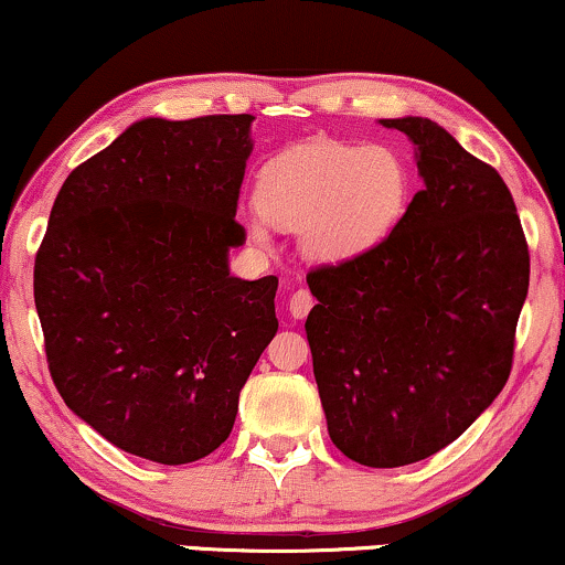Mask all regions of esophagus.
I'll list each match as a JSON object with an SVG mask.
<instances>
[{
	"instance_id": "34e87169",
	"label": "esophagus",
	"mask_w": 565,
	"mask_h": 565,
	"mask_svg": "<svg viewBox=\"0 0 565 565\" xmlns=\"http://www.w3.org/2000/svg\"><path fill=\"white\" fill-rule=\"evenodd\" d=\"M311 306H313V296L309 290H296L290 296V317L292 319H303V317H309V311H311Z\"/></svg>"
}]
</instances>
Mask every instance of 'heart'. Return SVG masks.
<instances>
[{"mask_svg": "<svg viewBox=\"0 0 565 565\" xmlns=\"http://www.w3.org/2000/svg\"><path fill=\"white\" fill-rule=\"evenodd\" d=\"M407 192V168L384 145L311 142L262 168L248 233L269 244V223L298 228L309 259L340 265L386 238Z\"/></svg>", "mask_w": 565, "mask_h": 565, "instance_id": "1", "label": "heart"}]
</instances>
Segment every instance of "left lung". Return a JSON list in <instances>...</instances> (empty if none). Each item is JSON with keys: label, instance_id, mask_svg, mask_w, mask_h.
<instances>
[{"label": "left lung", "instance_id": "8db88e82", "mask_svg": "<svg viewBox=\"0 0 565 565\" xmlns=\"http://www.w3.org/2000/svg\"><path fill=\"white\" fill-rule=\"evenodd\" d=\"M381 124L413 139L423 189L371 252L309 273L306 337L332 444L402 467L457 441L507 386L530 248L493 166L423 116Z\"/></svg>", "mask_w": 565, "mask_h": 565}]
</instances>
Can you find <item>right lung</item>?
Wrapping results in <instances>:
<instances>
[{
  "label": "right lung",
  "mask_w": 565,
  "mask_h": 565,
  "mask_svg": "<svg viewBox=\"0 0 565 565\" xmlns=\"http://www.w3.org/2000/svg\"><path fill=\"white\" fill-rule=\"evenodd\" d=\"M252 114L142 119L58 189L33 296L58 394L106 441L189 465L231 436L238 394L277 332V277L228 252Z\"/></svg>",
  "instance_id": "obj_1"
}]
</instances>
